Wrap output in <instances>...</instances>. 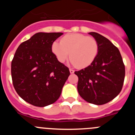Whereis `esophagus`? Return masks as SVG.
<instances>
[{
	"instance_id": "obj_1",
	"label": "esophagus",
	"mask_w": 135,
	"mask_h": 135,
	"mask_svg": "<svg viewBox=\"0 0 135 135\" xmlns=\"http://www.w3.org/2000/svg\"><path fill=\"white\" fill-rule=\"evenodd\" d=\"M70 72L71 74H74V70H72V69H70Z\"/></svg>"
}]
</instances>
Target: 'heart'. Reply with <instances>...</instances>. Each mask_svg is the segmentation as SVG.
Masks as SVG:
<instances>
[{"label":"heart","instance_id":"obj_1","mask_svg":"<svg viewBox=\"0 0 135 135\" xmlns=\"http://www.w3.org/2000/svg\"><path fill=\"white\" fill-rule=\"evenodd\" d=\"M52 51L59 62L64 63L70 56L78 68H84L94 61L98 53V44L94 38L81 34H71L62 38L61 42L52 45ZM70 55H69V53Z\"/></svg>","mask_w":135,"mask_h":135}]
</instances>
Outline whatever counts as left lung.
Wrapping results in <instances>:
<instances>
[{"mask_svg":"<svg viewBox=\"0 0 135 135\" xmlns=\"http://www.w3.org/2000/svg\"><path fill=\"white\" fill-rule=\"evenodd\" d=\"M98 44V53L89 66L75 74L78 77L77 89L83 99L95 105L108 103L121 91L125 67L116 46L101 34L89 32Z\"/></svg>","mask_w":135,"mask_h":135,"instance_id":"8db88e82","label":"left lung"}]
</instances>
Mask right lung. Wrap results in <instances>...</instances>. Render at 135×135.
Wrapping results in <instances>:
<instances>
[{"mask_svg": "<svg viewBox=\"0 0 135 135\" xmlns=\"http://www.w3.org/2000/svg\"><path fill=\"white\" fill-rule=\"evenodd\" d=\"M62 34L36 33L15 52L11 62L13 84L20 97L30 104L45 107L60 97L70 73L52 52V45Z\"/></svg>", "mask_w": 135, "mask_h": 135, "instance_id": "right-lung-1", "label": "right lung"}]
</instances>
